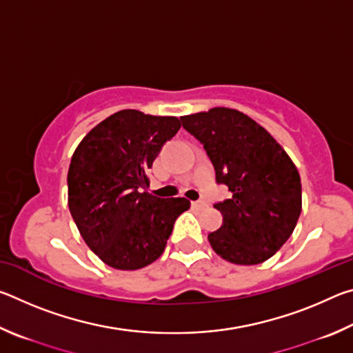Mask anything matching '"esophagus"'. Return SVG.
Returning a JSON list of instances; mask_svg holds the SVG:
<instances>
[{
	"label": "esophagus",
	"mask_w": 353,
	"mask_h": 353,
	"mask_svg": "<svg viewBox=\"0 0 353 353\" xmlns=\"http://www.w3.org/2000/svg\"><path fill=\"white\" fill-rule=\"evenodd\" d=\"M191 205H193L194 208H199V210H204V208H207V202H204V201H194V202H191Z\"/></svg>",
	"instance_id": "1"
}]
</instances>
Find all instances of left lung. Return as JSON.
<instances>
[{"mask_svg":"<svg viewBox=\"0 0 353 353\" xmlns=\"http://www.w3.org/2000/svg\"><path fill=\"white\" fill-rule=\"evenodd\" d=\"M229 187L230 199L216 202L223 225L208 234L214 252L235 265H259L291 236L302 210L297 168L252 118L235 109L214 107L181 118Z\"/></svg>","mask_w":353,"mask_h":353,"instance_id":"obj_1","label":"left lung"}]
</instances>
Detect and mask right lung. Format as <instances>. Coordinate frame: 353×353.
Returning <instances> with one entry per match:
<instances>
[{"instance_id":"right-lung-1","label":"right lung","mask_w":353,"mask_h":353,"mask_svg":"<svg viewBox=\"0 0 353 353\" xmlns=\"http://www.w3.org/2000/svg\"><path fill=\"white\" fill-rule=\"evenodd\" d=\"M181 129L176 117L119 110L76 148L68 170V207L83 241L105 265L134 271L165 250L185 198L149 194V168Z\"/></svg>"}]
</instances>
